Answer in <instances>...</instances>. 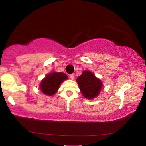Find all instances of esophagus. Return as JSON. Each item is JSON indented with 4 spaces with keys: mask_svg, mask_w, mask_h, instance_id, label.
I'll list each match as a JSON object with an SVG mask.
<instances>
[{
    "mask_svg": "<svg viewBox=\"0 0 146 146\" xmlns=\"http://www.w3.org/2000/svg\"><path fill=\"white\" fill-rule=\"evenodd\" d=\"M69 77H70V79L73 80V79H74L75 76H74V75H73V74H71V75H69Z\"/></svg>",
    "mask_w": 146,
    "mask_h": 146,
    "instance_id": "1",
    "label": "esophagus"
}]
</instances>
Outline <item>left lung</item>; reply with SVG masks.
Wrapping results in <instances>:
<instances>
[{
  "label": "left lung",
  "instance_id": "1",
  "mask_svg": "<svg viewBox=\"0 0 146 146\" xmlns=\"http://www.w3.org/2000/svg\"><path fill=\"white\" fill-rule=\"evenodd\" d=\"M82 96L88 100H93L100 94L103 83L90 71H83L77 78Z\"/></svg>",
  "mask_w": 146,
  "mask_h": 146
}]
</instances>
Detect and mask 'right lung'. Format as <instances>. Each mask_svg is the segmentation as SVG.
<instances>
[{"label":"right lung","mask_w":146,"mask_h":146,"mask_svg":"<svg viewBox=\"0 0 146 146\" xmlns=\"http://www.w3.org/2000/svg\"><path fill=\"white\" fill-rule=\"evenodd\" d=\"M67 75L61 72H52L47 74L40 83L39 88L42 93L48 96L55 95L60 85L67 80Z\"/></svg>","instance_id":"1"}]
</instances>
